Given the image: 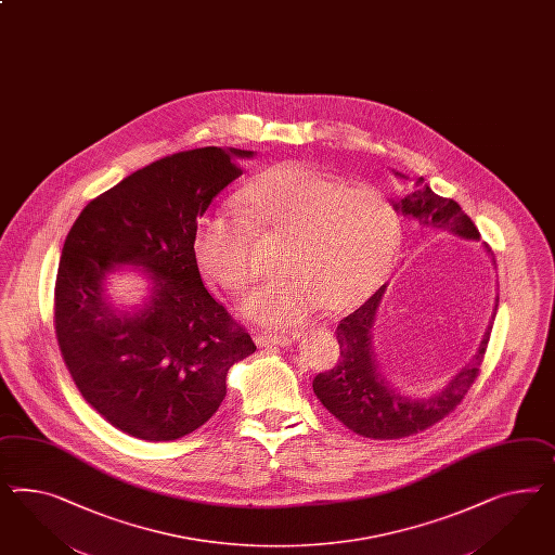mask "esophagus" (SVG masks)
<instances>
[{
    "label": "esophagus",
    "mask_w": 555,
    "mask_h": 555,
    "mask_svg": "<svg viewBox=\"0 0 555 555\" xmlns=\"http://www.w3.org/2000/svg\"><path fill=\"white\" fill-rule=\"evenodd\" d=\"M255 343H257L259 347H271V345H275V347H287V345L292 343V338L285 336V334L257 333L255 334Z\"/></svg>",
    "instance_id": "obj_1"
}]
</instances>
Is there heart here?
Returning a JSON list of instances; mask_svg holds the SVG:
<instances>
[{"label":"heart","mask_w":555,"mask_h":555,"mask_svg":"<svg viewBox=\"0 0 555 555\" xmlns=\"http://www.w3.org/2000/svg\"><path fill=\"white\" fill-rule=\"evenodd\" d=\"M238 217L208 210L194 224L192 247L201 270L243 294L257 278L254 235L282 238V280L261 285L245 301L266 324H298L318 306L343 312L366 300L389 278L401 245V222L387 196L350 186L300 162L275 164L237 192Z\"/></svg>","instance_id":"1"}]
</instances>
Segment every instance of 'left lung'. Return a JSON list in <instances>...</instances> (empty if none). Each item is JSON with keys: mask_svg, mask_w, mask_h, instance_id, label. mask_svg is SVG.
<instances>
[{"mask_svg": "<svg viewBox=\"0 0 555 555\" xmlns=\"http://www.w3.org/2000/svg\"><path fill=\"white\" fill-rule=\"evenodd\" d=\"M393 206L431 233L480 237L475 222L470 221L459 203L438 196L428 184H424L422 176L413 180L412 192ZM383 294L385 285H380L361 308L340 320L336 328L340 345L338 363L331 371L318 373L312 387L320 403L354 434L373 440H397L431 428L459 408L480 373L492 324L487 328L475 359L448 383L443 391L429 399L399 396L380 375L371 347V331Z\"/></svg>", "mask_w": 555, "mask_h": 555, "instance_id": "obj_1", "label": "left lung"}]
</instances>
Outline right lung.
I'll return each instance as SVG.
<instances>
[{"label": "right lung", "instance_id": "right-lung-1", "mask_svg": "<svg viewBox=\"0 0 555 555\" xmlns=\"http://www.w3.org/2000/svg\"><path fill=\"white\" fill-rule=\"evenodd\" d=\"M247 150L178 152L124 178L82 208L64 241L54 333L80 396L113 428L147 442L206 424L227 396V373L254 354L249 333L206 289L192 247L210 201L243 175ZM140 264L155 287L133 318L102 298L104 275Z\"/></svg>", "mask_w": 555, "mask_h": 555}]
</instances>
